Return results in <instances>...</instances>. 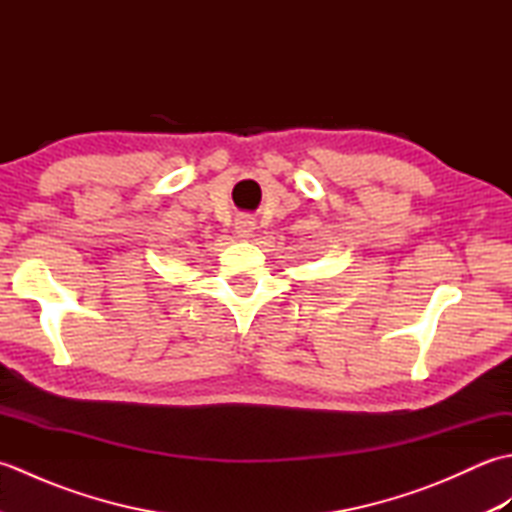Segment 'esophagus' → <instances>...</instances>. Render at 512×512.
<instances>
[{
	"label": "esophagus",
	"instance_id": "34e87169",
	"mask_svg": "<svg viewBox=\"0 0 512 512\" xmlns=\"http://www.w3.org/2000/svg\"><path fill=\"white\" fill-rule=\"evenodd\" d=\"M253 231H255V220L250 215H239L235 220V233L237 237L242 239H248L253 237Z\"/></svg>",
	"mask_w": 512,
	"mask_h": 512
}]
</instances>
